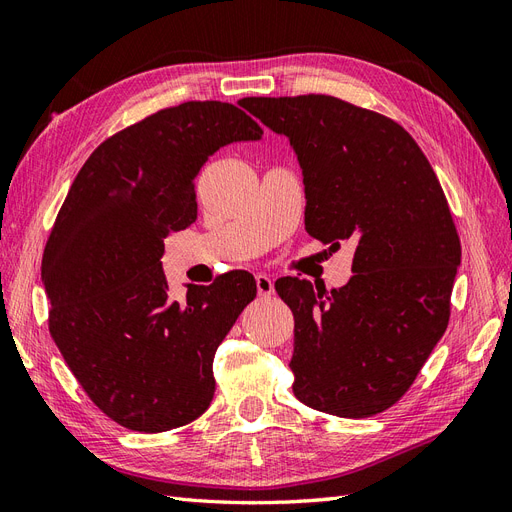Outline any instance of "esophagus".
<instances>
[{
  "mask_svg": "<svg viewBox=\"0 0 512 512\" xmlns=\"http://www.w3.org/2000/svg\"><path fill=\"white\" fill-rule=\"evenodd\" d=\"M256 290L258 297H271L273 294V280L269 275H256Z\"/></svg>",
  "mask_w": 512,
  "mask_h": 512,
  "instance_id": "34e87169",
  "label": "esophagus"
}]
</instances>
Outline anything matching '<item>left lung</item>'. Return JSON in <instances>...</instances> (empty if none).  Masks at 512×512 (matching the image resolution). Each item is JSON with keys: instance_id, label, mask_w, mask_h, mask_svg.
<instances>
[{"instance_id": "1", "label": "left lung", "mask_w": 512, "mask_h": 512, "mask_svg": "<svg viewBox=\"0 0 512 512\" xmlns=\"http://www.w3.org/2000/svg\"><path fill=\"white\" fill-rule=\"evenodd\" d=\"M288 136L303 168L305 230L354 243L346 286L284 277L292 309V391L305 406L365 418L404 397L451 318L461 243L442 185L397 121L322 94L243 98Z\"/></svg>"}]
</instances>
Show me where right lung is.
I'll return each instance as SVG.
<instances>
[{
  "label": "right lung",
  "instance_id": "obj_1",
  "mask_svg": "<svg viewBox=\"0 0 512 512\" xmlns=\"http://www.w3.org/2000/svg\"><path fill=\"white\" fill-rule=\"evenodd\" d=\"M262 128L218 100L168 106L108 136L76 175L42 256L49 333L87 397L121 427L188 425L215 393L213 356L256 297L247 271L170 297L164 237L196 222L211 153Z\"/></svg>",
  "mask_w": 512,
  "mask_h": 512
}]
</instances>
